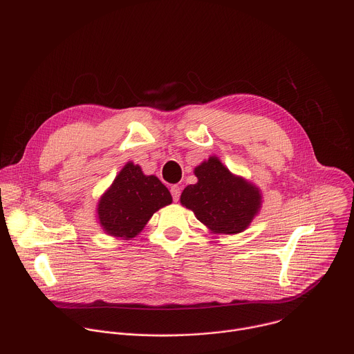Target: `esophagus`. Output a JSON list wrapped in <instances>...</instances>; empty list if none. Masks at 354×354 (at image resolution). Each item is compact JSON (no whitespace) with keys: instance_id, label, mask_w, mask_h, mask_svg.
I'll return each mask as SVG.
<instances>
[{"instance_id":"1","label":"esophagus","mask_w":354,"mask_h":354,"mask_svg":"<svg viewBox=\"0 0 354 354\" xmlns=\"http://www.w3.org/2000/svg\"><path fill=\"white\" fill-rule=\"evenodd\" d=\"M171 193H172V197L175 201L179 200V196H180V187L178 185H174L171 186Z\"/></svg>"}]
</instances>
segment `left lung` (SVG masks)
<instances>
[{"label":"left lung","instance_id":"8db88e82","mask_svg":"<svg viewBox=\"0 0 354 354\" xmlns=\"http://www.w3.org/2000/svg\"><path fill=\"white\" fill-rule=\"evenodd\" d=\"M194 175L197 182L183 189L180 205L213 234H239L259 214L261 189L234 175L218 157L212 156L197 165Z\"/></svg>","mask_w":354,"mask_h":354}]
</instances>
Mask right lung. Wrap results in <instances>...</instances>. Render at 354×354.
I'll use <instances>...</instances> for the list:
<instances>
[{
	"mask_svg": "<svg viewBox=\"0 0 354 354\" xmlns=\"http://www.w3.org/2000/svg\"><path fill=\"white\" fill-rule=\"evenodd\" d=\"M172 203L167 186L156 175H144L129 161L99 197L97 223L105 234L124 241L137 236L156 212Z\"/></svg>",
	"mask_w": 354,
	"mask_h": 354,
	"instance_id": "1",
	"label": "right lung"
}]
</instances>
